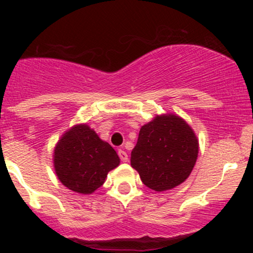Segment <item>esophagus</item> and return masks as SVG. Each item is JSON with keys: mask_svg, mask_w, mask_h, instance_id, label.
Returning a JSON list of instances; mask_svg holds the SVG:
<instances>
[{"mask_svg": "<svg viewBox=\"0 0 253 253\" xmlns=\"http://www.w3.org/2000/svg\"><path fill=\"white\" fill-rule=\"evenodd\" d=\"M118 155H119V157H120V159H121V161H123V162H127V161H128V156H127V153L126 152H125V151L124 150H119L118 151Z\"/></svg>", "mask_w": 253, "mask_h": 253, "instance_id": "34e87169", "label": "esophagus"}]
</instances>
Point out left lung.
<instances>
[{
	"label": "left lung",
	"instance_id": "left-lung-1",
	"mask_svg": "<svg viewBox=\"0 0 253 253\" xmlns=\"http://www.w3.org/2000/svg\"><path fill=\"white\" fill-rule=\"evenodd\" d=\"M197 153L199 143L189 125L176 115H162L140 128L130 165L146 187L164 191L188 178Z\"/></svg>",
	"mask_w": 253,
	"mask_h": 253
}]
</instances>
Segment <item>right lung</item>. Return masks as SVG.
<instances>
[{"label": "right lung", "mask_w": 253, "mask_h": 253, "mask_svg": "<svg viewBox=\"0 0 253 253\" xmlns=\"http://www.w3.org/2000/svg\"><path fill=\"white\" fill-rule=\"evenodd\" d=\"M120 163L118 153L86 125L66 132L54 150V169L69 189L91 194L103 184L107 173Z\"/></svg>", "instance_id": "add662e5"}]
</instances>
